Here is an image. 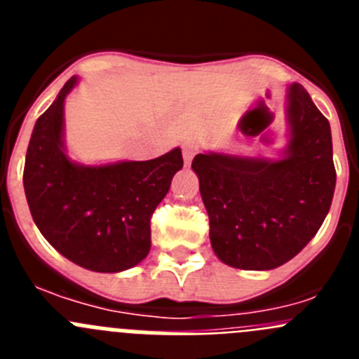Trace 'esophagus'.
<instances>
[{
	"label": "esophagus",
	"mask_w": 359,
	"mask_h": 359,
	"mask_svg": "<svg viewBox=\"0 0 359 359\" xmlns=\"http://www.w3.org/2000/svg\"><path fill=\"white\" fill-rule=\"evenodd\" d=\"M196 156V147L192 144L183 145V160H185V165H190V161L194 160Z\"/></svg>",
	"instance_id": "esophagus-1"
}]
</instances>
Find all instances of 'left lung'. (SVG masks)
Masks as SVG:
<instances>
[{
	"instance_id": "1",
	"label": "left lung",
	"mask_w": 359,
	"mask_h": 359,
	"mask_svg": "<svg viewBox=\"0 0 359 359\" xmlns=\"http://www.w3.org/2000/svg\"><path fill=\"white\" fill-rule=\"evenodd\" d=\"M287 142L277 158L201 152L192 161L210 243L231 268L286 264L316 236L336 187L327 118L300 84L287 88Z\"/></svg>"
}]
</instances>
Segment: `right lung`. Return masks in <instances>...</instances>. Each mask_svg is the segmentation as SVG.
I'll use <instances>...</instances> for the list:
<instances>
[{
  "instance_id": "right-lung-1",
  "label": "right lung",
  "mask_w": 359,
  "mask_h": 359,
  "mask_svg": "<svg viewBox=\"0 0 359 359\" xmlns=\"http://www.w3.org/2000/svg\"><path fill=\"white\" fill-rule=\"evenodd\" d=\"M72 77L37 118L23 185L43 237L77 266L98 273L135 268L151 250V215L183 167L182 149L147 161L84 165L68 156L65 102Z\"/></svg>"
}]
</instances>
